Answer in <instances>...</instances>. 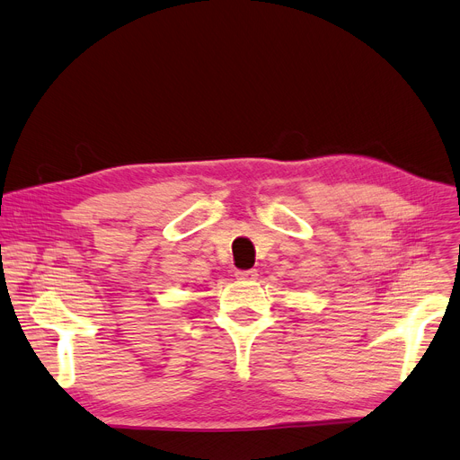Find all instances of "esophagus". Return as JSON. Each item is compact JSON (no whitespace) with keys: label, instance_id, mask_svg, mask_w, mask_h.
I'll return each mask as SVG.
<instances>
[{"label":"esophagus","instance_id":"34e87169","mask_svg":"<svg viewBox=\"0 0 460 460\" xmlns=\"http://www.w3.org/2000/svg\"><path fill=\"white\" fill-rule=\"evenodd\" d=\"M235 279L237 280H256L258 271H256V269H247V271H235Z\"/></svg>","mask_w":460,"mask_h":460}]
</instances>
